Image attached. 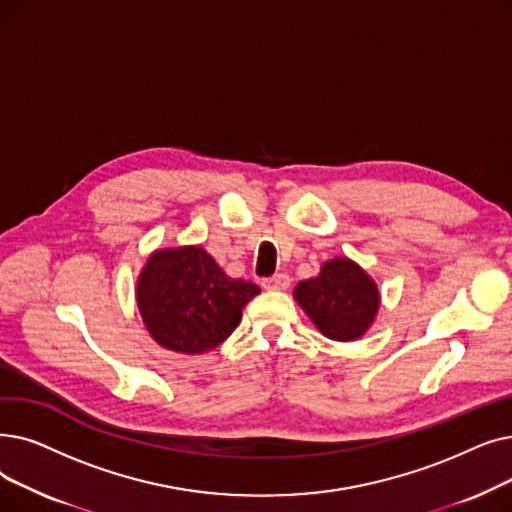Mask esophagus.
<instances>
[{
    "instance_id": "1",
    "label": "esophagus",
    "mask_w": 512,
    "mask_h": 512,
    "mask_svg": "<svg viewBox=\"0 0 512 512\" xmlns=\"http://www.w3.org/2000/svg\"><path fill=\"white\" fill-rule=\"evenodd\" d=\"M263 288H268V291H286L288 286H291V276L288 274H276L272 278H265L261 282Z\"/></svg>"
}]
</instances>
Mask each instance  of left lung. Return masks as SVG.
Returning a JSON list of instances; mask_svg holds the SVG:
<instances>
[{
  "label": "left lung",
  "instance_id": "obj_1",
  "mask_svg": "<svg viewBox=\"0 0 512 512\" xmlns=\"http://www.w3.org/2000/svg\"><path fill=\"white\" fill-rule=\"evenodd\" d=\"M295 299L322 335L335 341L362 337L379 309L376 284L349 259L324 263L318 278L295 288Z\"/></svg>",
  "mask_w": 512,
  "mask_h": 512
}]
</instances>
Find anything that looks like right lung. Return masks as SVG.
<instances>
[{"label": "right lung", "instance_id": "right-lung-1", "mask_svg": "<svg viewBox=\"0 0 512 512\" xmlns=\"http://www.w3.org/2000/svg\"><path fill=\"white\" fill-rule=\"evenodd\" d=\"M257 293V284L230 278L201 247L154 253L136 291L152 339L177 353H205L224 343Z\"/></svg>", "mask_w": 512, "mask_h": 512}]
</instances>
